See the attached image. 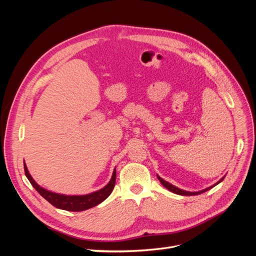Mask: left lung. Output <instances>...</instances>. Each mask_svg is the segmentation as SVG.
<instances>
[{
    "instance_id": "obj_1",
    "label": "left lung",
    "mask_w": 256,
    "mask_h": 256,
    "mask_svg": "<svg viewBox=\"0 0 256 256\" xmlns=\"http://www.w3.org/2000/svg\"><path fill=\"white\" fill-rule=\"evenodd\" d=\"M157 177H158V180H160V182H161L162 184H164L168 190H170V191L173 192V193H176V194H180V196H196V194H200V193H203V192H205V191H207V190H209V189H212V187H214L216 184H218L219 182H221L223 180V178H224V177H223L222 180H220L216 184L212 186V187L206 188V189H204V190H202V191H198V192H189V191H184V190H182V189H180V188L175 187V186H173V184H171L170 182H166L164 180H162V178H161L160 176H158V175H157Z\"/></svg>"
}]
</instances>
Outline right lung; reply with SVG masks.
Listing matches in <instances>:
<instances>
[{
  "label": "right lung",
  "mask_w": 256,
  "mask_h": 256,
  "mask_svg": "<svg viewBox=\"0 0 256 256\" xmlns=\"http://www.w3.org/2000/svg\"><path fill=\"white\" fill-rule=\"evenodd\" d=\"M24 172L30 182L32 184V186L36 189V191L40 193L44 198L47 200L48 202L52 204L54 207L64 209V210H69V212L86 210V209H90L104 202V200L111 194V192L114 189L115 180H116V168H115L110 182L104 188L86 196H63V194H58V193L50 192L48 190L42 188L40 186H38L32 178V176L30 175L26 164H24Z\"/></svg>",
  "instance_id": "right-lung-1"
}]
</instances>
